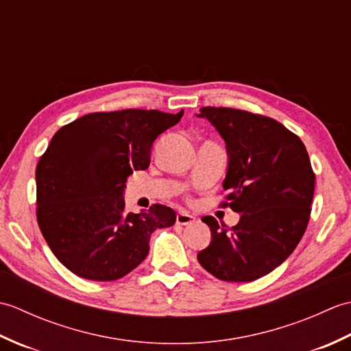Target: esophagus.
<instances>
[{
  "label": "esophagus",
  "instance_id": "34e87169",
  "mask_svg": "<svg viewBox=\"0 0 351 351\" xmlns=\"http://www.w3.org/2000/svg\"><path fill=\"white\" fill-rule=\"evenodd\" d=\"M195 221H196V219L193 217V215H190L189 213L180 211V213L176 214V223H178V225L185 226V225H191V223H195Z\"/></svg>",
  "mask_w": 351,
  "mask_h": 351
}]
</instances>
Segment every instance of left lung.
I'll return each instance as SVG.
<instances>
[{
	"instance_id": "left-lung-1",
	"label": "left lung",
	"mask_w": 351,
	"mask_h": 351,
	"mask_svg": "<svg viewBox=\"0 0 351 351\" xmlns=\"http://www.w3.org/2000/svg\"><path fill=\"white\" fill-rule=\"evenodd\" d=\"M225 140L223 189L240 221L228 229L202 219L211 243L197 253L208 273L226 282H252L273 271L306 230L315 175L302 140L274 119L235 108H200Z\"/></svg>"
}]
</instances>
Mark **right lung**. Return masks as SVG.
Listing matches in <instances>:
<instances>
[{"instance_id":"right-lung-1","label":"right lung","mask_w":351,"mask_h":351,"mask_svg":"<svg viewBox=\"0 0 351 351\" xmlns=\"http://www.w3.org/2000/svg\"><path fill=\"white\" fill-rule=\"evenodd\" d=\"M158 110L90 113L58 130L36 167L37 223L73 274L117 280L149 253L155 229L175 225L169 206L125 211L126 181L146 170L156 137L181 121Z\"/></svg>"}]
</instances>
